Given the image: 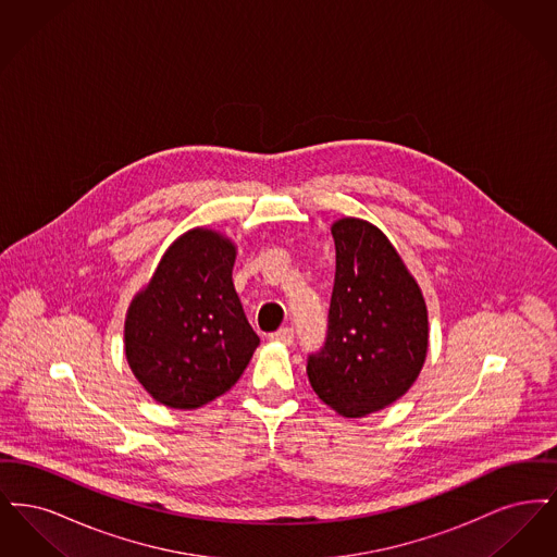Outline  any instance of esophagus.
<instances>
[{
  "label": "esophagus",
  "instance_id": "34e87169",
  "mask_svg": "<svg viewBox=\"0 0 557 557\" xmlns=\"http://www.w3.org/2000/svg\"><path fill=\"white\" fill-rule=\"evenodd\" d=\"M269 338H271V341H275V343L292 345V343H294V330H292V327H282V330H277V332L269 334Z\"/></svg>",
  "mask_w": 557,
  "mask_h": 557
}]
</instances>
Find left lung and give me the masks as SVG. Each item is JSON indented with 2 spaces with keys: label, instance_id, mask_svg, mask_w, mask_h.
Instances as JSON below:
<instances>
[{
  "label": "left lung",
  "instance_id": "8db88e82",
  "mask_svg": "<svg viewBox=\"0 0 557 557\" xmlns=\"http://www.w3.org/2000/svg\"><path fill=\"white\" fill-rule=\"evenodd\" d=\"M332 238L336 277L327 332L307 357V375L325 405L363 418L416 382L428 350V313L416 280L377 227L341 219Z\"/></svg>",
  "mask_w": 557,
  "mask_h": 557
}]
</instances>
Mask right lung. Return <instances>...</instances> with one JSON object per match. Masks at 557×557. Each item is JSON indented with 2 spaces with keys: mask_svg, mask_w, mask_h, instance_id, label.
Masks as SVG:
<instances>
[{
  "mask_svg": "<svg viewBox=\"0 0 557 557\" xmlns=\"http://www.w3.org/2000/svg\"><path fill=\"white\" fill-rule=\"evenodd\" d=\"M234 261L230 239L191 230L171 244L129 307L127 361L166 407L196 409L227 393L261 343L234 288Z\"/></svg>",
  "mask_w": 557,
  "mask_h": 557,
  "instance_id": "obj_1",
  "label": "right lung"
}]
</instances>
